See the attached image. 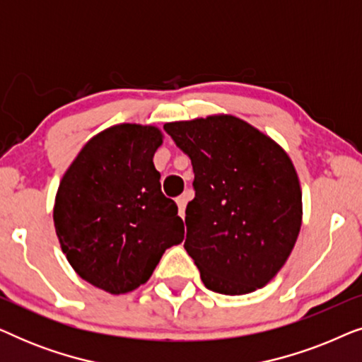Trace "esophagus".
I'll return each mask as SVG.
<instances>
[{
    "label": "esophagus",
    "mask_w": 362,
    "mask_h": 362,
    "mask_svg": "<svg viewBox=\"0 0 362 362\" xmlns=\"http://www.w3.org/2000/svg\"><path fill=\"white\" fill-rule=\"evenodd\" d=\"M191 194L189 192H185V194H181L180 197H176V204H177V212H180L181 217H185V211H186V204L187 201H189Z\"/></svg>",
    "instance_id": "esophagus-1"
}]
</instances>
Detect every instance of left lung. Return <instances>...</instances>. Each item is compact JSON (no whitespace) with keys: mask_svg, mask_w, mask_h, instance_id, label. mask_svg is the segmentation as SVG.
<instances>
[{"mask_svg":"<svg viewBox=\"0 0 362 362\" xmlns=\"http://www.w3.org/2000/svg\"><path fill=\"white\" fill-rule=\"evenodd\" d=\"M191 158L185 249L206 288L245 295L285 265L301 227V189L284 148L250 123L211 115L166 123Z\"/></svg>","mask_w":362,"mask_h":362,"instance_id":"1","label":"left lung"}]
</instances>
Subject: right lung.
<instances>
[{"mask_svg":"<svg viewBox=\"0 0 362 362\" xmlns=\"http://www.w3.org/2000/svg\"><path fill=\"white\" fill-rule=\"evenodd\" d=\"M160 128L122 123L88 140L54 204L62 252L78 276L112 295L150 279L166 249L181 244L185 224L161 192L153 165Z\"/></svg>","mask_w":362,"mask_h":362,"instance_id":"add662e5","label":"right lung"}]
</instances>
